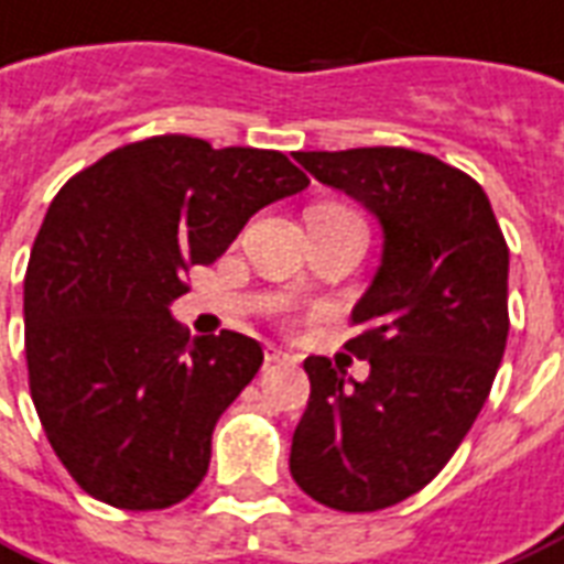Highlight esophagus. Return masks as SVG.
Masks as SVG:
<instances>
[{"instance_id":"1","label":"esophagus","mask_w":564,"mask_h":564,"mask_svg":"<svg viewBox=\"0 0 564 564\" xmlns=\"http://www.w3.org/2000/svg\"><path fill=\"white\" fill-rule=\"evenodd\" d=\"M264 359H267V366H294V362H297L291 354L279 350V347H267Z\"/></svg>"}]
</instances>
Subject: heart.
<instances>
[{
  "mask_svg": "<svg viewBox=\"0 0 564 564\" xmlns=\"http://www.w3.org/2000/svg\"><path fill=\"white\" fill-rule=\"evenodd\" d=\"M317 210H341V214H347L345 207H317Z\"/></svg>",
  "mask_w": 564,
  "mask_h": 564,
  "instance_id": "heart-1",
  "label": "heart"
}]
</instances>
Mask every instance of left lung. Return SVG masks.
I'll return each mask as SVG.
<instances>
[{
  "instance_id": "obj_1",
  "label": "left lung",
  "mask_w": 564,
  "mask_h": 564,
  "mask_svg": "<svg viewBox=\"0 0 564 564\" xmlns=\"http://www.w3.org/2000/svg\"><path fill=\"white\" fill-rule=\"evenodd\" d=\"M294 160L378 217L383 252L345 345L368 378L327 357L303 362L312 395L291 476L321 506L378 511L425 488L488 401L508 338L506 237L485 189L437 156L354 148Z\"/></svg>"
}]
</instances>
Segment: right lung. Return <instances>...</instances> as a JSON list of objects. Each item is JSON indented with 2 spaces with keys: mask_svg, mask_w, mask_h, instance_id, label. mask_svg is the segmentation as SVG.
Here are the masks:
<instances>
[{
  "mask_svg": "<svg viewBox=\"0 0 564 564\" xmlns=\"http://www.w3.org/2000/svg\"><path fill=\"white\" fill-rule=\"evenodd\" d=\"M306 186L279 151L169 133L58 189L25 270V362L46 440L86 494L151 511L202 485L217 419L264 350L231 329L189 338L172 303L189 267Z\"/></svg>",
  "mask_w": 564,
  "mask_h": 564,
  "instance_id": "add662e5",
  "label": "right lung"
}]
</instances>
